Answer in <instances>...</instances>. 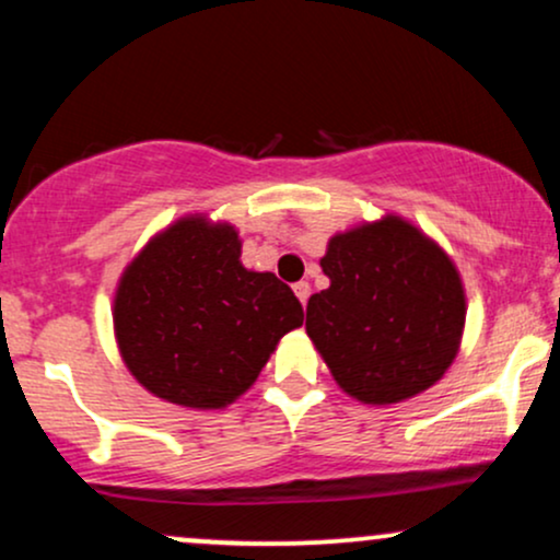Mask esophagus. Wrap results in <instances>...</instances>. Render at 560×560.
Wrapping results in <instances>:
<instances>
[{
  "label": "esophagus",
  "mask_w": 560,
  "mask_h": 560,
  "mask_svg": "<svg viewBox=\"0 0 560 560\" xmlns=\"http://www.w3.org/2000/svg\"><path fill=\"white\" fill-rule=\"evenodd\" d=\"M292 289H294V294H298V300L305 305L307 298H311V284H307V281H298Z\"/></svg>",
  "instance_id": "esophagus-1"
}]
</instances>
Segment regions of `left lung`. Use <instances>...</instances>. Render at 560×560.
Wrapping results in <instances>:
<instances>
[{
  "label": "left lung",
  "mask_w": 560,
  "mask_h": 560,
  "mask_svg": "<svg viewBox=\"0 0 560 560\" xmlns=\"http://www.w3.org/2000/svg\"><path fill=\"white\" fill-rule=\"evenodd\" d=\"M329 289L307 300L305 329L347 395L408 400L458 352L466 294L453 260L397 215L331 236Z\"/></svg>",
  "instance_id": "left-lung-1"
}]
</instances>
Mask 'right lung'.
<instances>
[{
	"mask_svg": "<svg viewBox=\"0 0 560 560\" xmlns=\"http://www.w3.org/2000/svg\"><path fill=\"white\" fill-rule=\"evenodd\" d=\"M229 223L182 218L133 258L115 292V337L141 387L184 408H223L253 387L302 305L240 262Z\"/></svg>",
	"mask_w": 560,
	"mask_h": 560,
	"instance_id": "right-lung-1",
	"label": "right lung"
}]
</instances>
